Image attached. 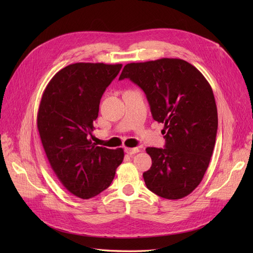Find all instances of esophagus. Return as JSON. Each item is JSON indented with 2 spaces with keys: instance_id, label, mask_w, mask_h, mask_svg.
I'll return each instance as SVG.
<instances>
[{
  "instance_id": "34e87169",
  "label": "esophagus",
  "mask_w": 253,
  "mask_h": 253,
  "mask_svg": "<svg viewBox=\"0 0 253 253\" xmlns=\"http://www.w3.org/2000/svg\"><path fill=\"white\" fill-rule=\"evenodd\" d=\"M140 150L138 148H126V152L127 153L128 155H133L136 154V153H138Z\"/></svg>"
}]
</instances>
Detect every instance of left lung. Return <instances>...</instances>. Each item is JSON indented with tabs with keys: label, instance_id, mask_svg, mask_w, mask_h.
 <instances>
[{
	"label": "left lung",
	"instance_id": "obj_1",
	"mask_svg": "<svg viewBox=\"0 0 253 253\" xmlns=\"http://www.w3.org/2000/svg\"><path fill=\"white\" fill-rule=\"evenodd\" d=\"M145 94L153 119L165 124L164 148H147L152 158L143 173L147 188L179 200L200 185L208 169L217 133V109L210 84L192 64L164 58L124 67Z\"/></svg>",
	"mask_w": 253,
	"mask_h": 253
}]
</instances>
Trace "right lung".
<instances>
[{
    "label": "right lung",
    "instance_id": "right-lung-1",
    "mask_svg": "<svg viewBox=\"0 0 253 253\" xmlns=\"http://www.w3.org/2000/svg\"><path fill=\"white\" fill-rule=\"evenodd\" d=\"M122 64L75 63L59 71L45 88L38 129L48 162L62 185L83 200L109 188L124 160L122 149L91 141L101 97Z\"/></svg>",
    "mask_w": 253,
    "mask_h": 253
}]
</instances>
